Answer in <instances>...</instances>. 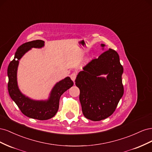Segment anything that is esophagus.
I'll return each mask as SVG.
<instances>
[{
  "label": "esophagus",
  "mask_w": 152,
  "mask_h": 152,
  "mask_svg": "<svg viewBox=\"0 0 152 152\" xmlns=\"http://www.w3.org/2000/svg\"><path fill=\"white\" fill-rule=\"evenodd\" d=\"M76 77H77V73H75V72L72 73V74L70 75V78H71V79L72 80L73 82L75 81V80L76 79Z\"/></svg>",
  "instance_id": "34e87169"
}]
</instances>
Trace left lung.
<instances>
[{"instance_id": "obj_1", "label": "left lung", "mask_w": 152, "mask_h": 152, "mask_svg": "<svg viewBox=\"0 0 152 152\" xmlns=\"http://www.w3.org/2000/svg\"><path fill=\"white\" fill-rule=\"evenodd\" d=\"M101 46L104 48V44ZM77 76L82 113L87 119L99 121L110 117L124 94L123 66L118 53L112 49L83 68ZM103 75H106L103 77Z\"/></svg>"}]
</instances>
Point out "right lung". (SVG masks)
I'll return each instance as SVG.
<instances>
[{
    "mask_svg": "<svg viewBox=\"0 0 152 152\" xmlns=\"http://www.w3.org/2000/svg\"><path fill=\"white\" fill-rule=\"evenodd\" d=\"M44 46V41L42 40H32L22 44L16 50L15 58L7 68V87L10 97L25 115L40 121L48 120L56 115L59 108L61 96L73 85L70 77H65L54 85L48 99L45 100L31 99L21 93L17 81V71L20 59L31 48L40 49Z\"/></svg>",
    "mask_w": 152,
    "mask_h": 152,
    "instance_id": "right-lung-1",
    "label": "right lung"
}]
</instances>
